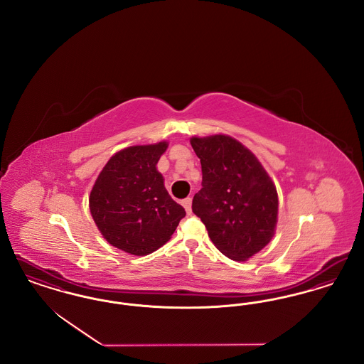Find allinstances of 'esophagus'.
<instances>
[{
    "label": "esophagus",
    "instance_id": "obj_1",
    "mask_svg": "<svg viewBox=\"0 0 364 364\" xmlns=\"http://www.w3.org/2000/svg\"><path fill=\"white\" fill-rule=\"evenodd\" d=\"M181 205L186 208L187 214L192 213V199H191V198H186V199L181 202Z\"/></svg>",
    "mask_w": 364,
    "mask_h": 364
}]
</instances>
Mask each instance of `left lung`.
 I'll use <instances>...</instances> for the list:
<instances>
[{"label": "left lung", "instance_id": "1", "mask_svg": "<svg viewBox=\"0 0 364 364\" xmlns=\"http://www.w3.org/2000/svg\"><path fill=\"white\" fill-rule=\"evenodd\" d=\"M191 146L202 165L192 211L225 257L244 262L274 236L277 190L258 158L236 139L192 138Z\"/></svg>", "mask_w": 364, "mask_h": 364}]
</instances>
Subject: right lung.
<instances>
[{
	"label": "right lung",
	"mask_w": 364,
	"mask_h": 364,
	"mask_svg": "<svg viewBox=\"0 0 364 364\" xmlns=\"http://www.w3.org/2000/svg\"><path fill=\"white\" fill-rule=\"evenodd\" d=\"M168 143L132 146L112 156L90 193V211L107 242L131 255H149L171 239L186 210L156 171Z\"/></svg>",
	"instance_id": "right-lung-1"
}]
</instances>
